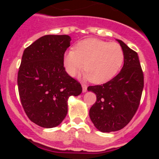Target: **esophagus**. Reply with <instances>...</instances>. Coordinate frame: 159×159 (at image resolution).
<instances>
[{
  "label": "esophagus",
  "instance_id": "obj_1",
  "mask_svg": "<svg viewBox=\"0 0 159 159\" xmlns=\"http://www.w3.org/2000/svg\"><path fill=\"white\" fill-rule=\"evenodd\" d=\"M82 88H83V92H87V85H85V84H82Z\"/></svg>",
  "mask_w": 159,
  "mask_h": 159
}]
</instances>
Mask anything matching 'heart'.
<instances>
[{"label":"heart","mask_w":159,"mask_h":159,"mask_svg":"<svg viewBox=\"0 0 159 159\" xmlns=\"http://www.w3.org/2000/svg\"><path fill=\"white\" fill-rule=\"evenodd\" d=\"M124 61V52L119 43H109L95 38L80 41L63 57L66 72L74 77L85 70L83 77L93 84H100L117 75Z\"/></svg>","instance_id":"1"}]
</instances>
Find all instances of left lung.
<instances>
[{
  "label": "left lung",
  "mask_w": 159,
  "mask_h": 159,
  "mask_svg": "<svg viewBox=\"0 0 159 159\" xmlns=\"http://www.w3.org/2000/svg\"><path fill=\"white\" fill-rule=\"evenodd\" d=\"M124 64L120 72L102 85L90 86L88 92L96 95V102L89 111L90 119L101 132L123 129L131 120L139 106L144 79L137 52L120 40Z\"/></svg>",
  "instance_id": "obj_1"
}]
</instances>
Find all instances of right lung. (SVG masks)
I'll return each instance as SVG.
<instances>
[{
	"mask_svg": "<svg viewBox=\"0 0 159 159\" xmlns=\"http://www.w3.org/2000/svg\"><path fill=\"white\" fill-rule=\"evenodd\" d=\"M71 40L67 35H47L24 51L17 77L20 98L29 119L41 127L60 125L67 116L69 97L82 92L63 64Z\"/></svg>",
	"mask_w": 159,
	"mask_h": 159,
	"instance_id": "add662e5",
	"label": "right lung"
}]
</instances>
